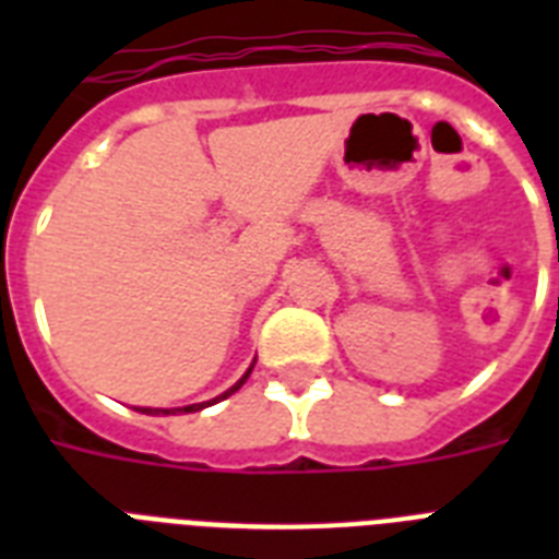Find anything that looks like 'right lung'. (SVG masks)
<instances>
[{
	"label": "right lung",
	"instance_id": "1",
	"mask_svg": "<svg viewBox=\"0 0 559 559\" xmlns=\"http://www.w3.org/2000/svg\"><path fill=\"white\" fill-rule=\"evenodd\" d=\"M252 368H254V362H252V366H249V371H246L243 377H240V380L235 382V385H231V389H226V391H223V394H219V397L209 400V403H191V406H179V408H144V406H139V408H135V412H142V415H188V412H200V408L214 406V403H219V400H226L228 394H235V391L240 389V385H243L246 380H249V373H252Z\"/></svg>",
	"mask_w": 559,
	"mask_h": 559
}]
</instances>
